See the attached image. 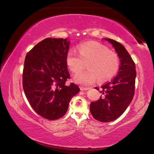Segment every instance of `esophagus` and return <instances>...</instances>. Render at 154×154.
Masks as SVG:
<instances>
[{
    "label": "esophagus",
    "instance_id": "esophagus-1",
    "mask_svg": "<svg viewBox=\"0 0 154 154\" xmlns=\"http://www.w3.org/2000/svg\"><path fill=\"white\" fill-rule=\"evenodd\" d=\"M80 90H82V91L88 90H90V88H85V87H82V86H81V87H80Z\"/></svg>",
    "mask_w": 154,
    "mask_h": 154
}]
</instances>
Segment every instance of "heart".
<instances>
[{
  "mask_svg": "<svg viewBox=\"0 0 154 154\" xmlns=\"http://www.w3.org/2000/svg\"><path fill=\"white\" fill-rule=\"evenodd\" d=\"M79 54L75 49L68 51L66 62L72 72H77L87 63L88 71L75 75L73 79L76 83L90 85L98 79L104 82L111 79L117 74L119 60L118 55L109 50L107 47L100 43L90 41L79 46Z\"/></svg>",
  "mask_w": 154,
  "mask_h": 154,
  "instance_id": "obj_1",
  "label": "heart"
}]
</instances>
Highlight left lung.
Returning <instances> with one entry per match:
<instances>
[{
  "label": "left lung",
  "mask_w": 154,
  "mask_h": 154,
  "mask_svg": "<svg viewBox=\"0 0 154 154\" xmlns=\"http://www.w3.org/2000/svg\"><path fill=\"white\" fill-rule=\"evenodd\" d=\"M110 43L119 58V72L111 82L101 86L99 100L90 104V109L96 120L102 122L114 121L121 116L131 103L134 94L137 72L135 64L123 45L111 38ZM96 90L99 88L96 87Z\"/></svg>",
  "instance_id": "left-lung-1"
}]
</instances>
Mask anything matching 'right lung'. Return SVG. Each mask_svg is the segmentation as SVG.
<instances>
[{"instance_id": "add662e5", "label": "right lung", "mask_w": 154, "mask_h": 154, "mask_svg": "<svg viewBox=\"0 0 154 154\" xmlns=\"http://www.w3.org/2000/svg\"><path fill=\"white\" fill-rule=\"evenodd\" d=\"M70 43L67 38H47L26 56L25 95L36 113L49 120L64 116L71 99L80 91L73 83L65 84L70 78L66 62Z\"/></svg>"}]
</instances>
